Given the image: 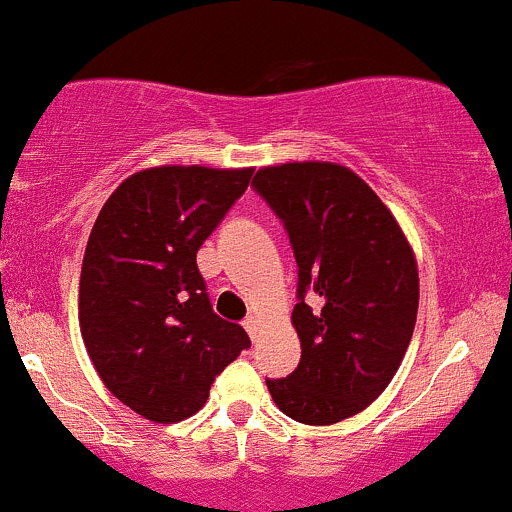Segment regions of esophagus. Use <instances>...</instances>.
Masks as SVG:
<instances>
[{
	"label": "esophagus",
	"instance_id": "34e87169",
	"mask_svg": "<svg viewBox=\"0 0 512 512\" xmlns=\"http://www.w3.org/2000/svg\"><path fill=\"white\" fill-rule=\"evenodd\" d=\"M244 328H246V333L251 335V340H256L258 328H261V318H258V315H251V318L244 320Z\"/></svg>",
	"mask_w": 512,
	"mask_h": 512
}]
</instances>
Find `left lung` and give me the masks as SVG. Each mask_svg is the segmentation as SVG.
Instances as JSON below:
<instances>
[{"label": "left lung", "mask_w": 512, "mask_h": 512, "mask_svg": "<svg viewBox=\"0 0 512 512\" xmlns=\"http://www.w3.org/2000/svg\"><path fill=\"white\" fill-rule=\"evenodd\" d=\"M251 184L286 224L298 263L300 362L286 379H266L268 392L300 424L350 419L387 389L412 340V244L370 184L337 162L261 167Z\"/></svg>", "instance_id": "1"}]
</instances>
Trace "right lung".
Returning a JSON list of instances; mask_svg holds the SVG:
<instances>
[{
	"label": "right lung",
	"mask_w": 512,
	"mask_h": 512,
	"mask_svg": "<svg viewBox=\"0 0 512 512\" xmlns=\"http://www.w3.org/2000/svg\"><path fill=\"white\" fill-rule=\"evenodd\" d=\"M254 167L162 165L135 172L100 209L78 283L88 357L113 397L155 424L204 407L214 377L251 345L207 298L197 251Z\"/></svg>",
	"instance_id": "add662e5"
}]
</instances>
